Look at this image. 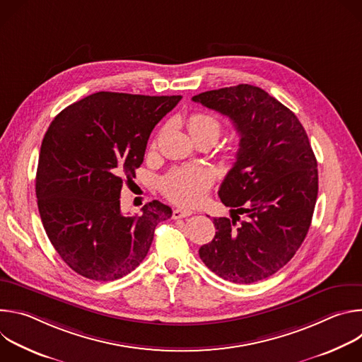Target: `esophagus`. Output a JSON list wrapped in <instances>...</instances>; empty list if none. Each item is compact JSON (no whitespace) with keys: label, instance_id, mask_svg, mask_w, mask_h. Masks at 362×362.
<instances>
[{"label":"esophagus","instance_id":"esophagus-1","mask_svg":"<svg viewBox=\"0 0 362 362\" xmlns=\"http://www.w3.org/2000/svg\"><path fill=\"white\" fill-rule=\"evenodd\" d=\"M192 214H193L192 211H186V209H175V211H173V219L187 218V216H190Z\"/></svg>","mask_w":362,"mask_h":362}]
</instances>
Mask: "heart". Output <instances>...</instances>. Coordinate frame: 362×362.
Wrapping results in <instances>:
<instances>
[{
	"instance_id": "obj_1",
	"label": "heart",
	"mask_w": 362,
	"mask_h": 362,
	"mask_svg": "<svg viewBox=\"0 0 362 362\" xmlns=\"http://www.w3.org/2000/svg\"><path fill=\"white\" fill-rule=\"evenodd\" d=\"M187 129L193 139L211 137L218 140L222 132L221 122L208 113H193L187 119ZM212 185L211 175L200 168H176L162 180L165 194L175 203L185 206L199 204Z\"/></svg>"
}]
</instances>
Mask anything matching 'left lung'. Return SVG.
I'll use <instances>...</instances> for the list:
<instances>
[{
  "label": "left lung",
  "mask_w": 362,
  "mask_h": 362,
  "mask_svg": "<svg viewBox=\"0 0 362 362\" xmlns=\"http://www.w3.org/2000/svg\"><path fill=\"white\" fill-rule=\"evenodd\" d=\"M192 100L229 117L240 137L219 189L232 219H214L216 235L199 256L226 281H262L292 259L311 226L318 196L311 143L298 117L259 87L239 84Z\"/></svg>",
  "instance_id": "obj_1"
}]
</instances>
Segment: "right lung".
<instances>
[{
	"mask_svg": "<svg viewBox=\"0 0 362 362\" xmlns=\"http://www.w3.org/2000/svg\"><path fill=\"white\" fill-rule=\"evenodd\" d=\"M180 98L100 91L51 122L35 177L38 212L51 245L78 275L126 276L146 257L158 223L172 216L159 200L140 216L123 215L120 193L143 163L151 130Z\"/></svg>",
	"mask_w": 362,
	"mask_h": 362,
	"instance_id": "1",
	"label": "right lung"
}]
</instances>
